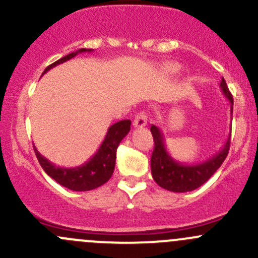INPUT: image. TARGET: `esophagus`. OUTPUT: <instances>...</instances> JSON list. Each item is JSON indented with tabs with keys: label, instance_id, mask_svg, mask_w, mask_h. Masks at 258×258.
Returning <instances> with one entry per match:
<instances>
[{
	"label": "esophagus",
	"instance_id": "1",
	"mask_svg": "<svg viewBox=\"0 0 258 258\" xmlns=\"http://www.w3.org/2000/svg\"><path fill=\"white\" fill-rule=\"evenodd\" d=\"M147 124V114L146 112H139L136 114V117H135L134 119V126L135 127H144Z\"/></svg>",
	"mask_w": 258,
	"mask_h": 258
}]
</instances>
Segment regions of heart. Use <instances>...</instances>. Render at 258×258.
<instances>
[{
    "label": "heart",
    "instance_id": "heart-1",
    "mask_svg": "<svg viewBox=\"0 0 258 258\" xmlns=\"http://www.w3.org/2000/svg\"><path fill=\"white\" fill-rule=\"evenodd\" d=\"M166 71H167L168 74L173 75V74H176V72L178 71V67L176 66V64H168V66L166 67Z\"/></svg>",
    "mask_w": 258,
    "mask_h": 258
}]
</instances>
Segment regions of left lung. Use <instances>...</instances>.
Segmentation results:
<instances>
[{
    "mask_svg": "<svg viewBox=\"0 0 258 258\" xmlns=\"http://www.w3.org/2000/svg\"><path fill=\"white\" fill-rule=\"evenodd\" d=\"M220 87L225 93L226 98L231 103V113L233 112V98L228 91L227 83L225 79L221 80ZM151 134L153 136L155 148L151 156V172L156 183L162 188L172 192H188L199 188L200 186L209 181L211 176L220 168L225 158L227 157L230 150L231 134L227 141L220 152L216 153L213 157L197 165H183L173 160L168 155L165 147V139L157 126H151Z\"/></svg>",
    "mask_w": 258,
    "mask_h": 258,
    "instance_id": "obj_1",
    "label": "left lung"
}]
</instances>
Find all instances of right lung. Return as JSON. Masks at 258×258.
Masks as SVG:
<instances>
[{"label": "right lung", "mask_w": 258, "mask_h": 258, "mask_svg": "<svg viewBox=\"0 0 258 258\" xmlns=\"http://www.w3.org/2000/svg\"><path fill=\"white\" fill-rule=\"evenodd\" d=\"M91 51L92 49L81 48L79 51L69 53L67 56L59 58L58 61L49 64L47 69L43 71V74H46L52 67L69 61L72 57L76 56L77 53ZM130 128H131V121L130 119H122V121L113 123L108 128L105 140L101 144L97 152L87 162L83 163L82 166L74 168H63L53 165L38 152L35 146L33 147H35L36 157H37L41 167L43 168V171L47 173L49 177L58 182L61 186L72 189V191H90V189H95L97 187L102 186L103 183H106L111 178L114 170V162H116L117 147H118L119 142L123 140V137L128 134Z\"/></svg>", "instance_id": "1"}]
</instances>
